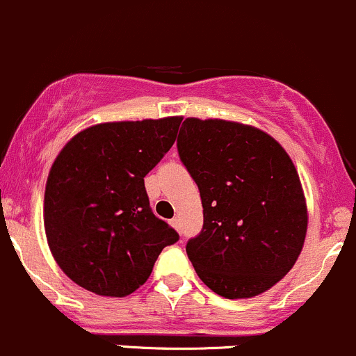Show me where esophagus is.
Listing matches in <instances>:
<instances>
[{"mask_svg": "<svg viewBox=\"0 0 356 356\" xmlns=\"http://www.w3.org/2000/svg\"><path fill=\"white\" fill-rule=\"evenodd\" d=\"M170 222H171V226H173L175 229H178V232H179V219L178 218H173Z\"/></svg>", "mask_w": 356, "mask_h": 356, "instance_id": "34e87169", "label": "esophagus"}]
</instances>
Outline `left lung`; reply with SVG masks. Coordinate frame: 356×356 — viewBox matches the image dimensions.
I'll return each mask as SVG.
<instances>
[{"instance_id":"8db88e82","label":"left lung","mask_w":356,"mask_h":356,"mask_svg":"<svg viewBox=\"0 0 356 356\" xmlns=\"http://www.w3.org/2000/svg\"><path fill=\"white\" fill-rule=\"evenodd\" d=\"M177 147L202 199V232L186 243L199 277L229 300L267 291L295 266L307 233L286 151L254 127L199 118L183 122Z\"/></svg>"}]
</instances>
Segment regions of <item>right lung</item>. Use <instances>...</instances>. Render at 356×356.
<instances>
[{
	"mask_svg": "<svg viewBox=\"0 0 356 356\" xmlns=\"http://www.w3.org/2000/svg\"><path fill=\"white\" fill-rule=\"evenodd\" d=\"M181 118L101 123L61 149L44 193V228L58 266L102 296H127L179 234L156 218L144 178L177 140Z\"/></svg>",
	"mask_w": 356,
	"mask_h": 356,
	"instance_id": "1",
	"label": "right lung"
}]
</instances>
